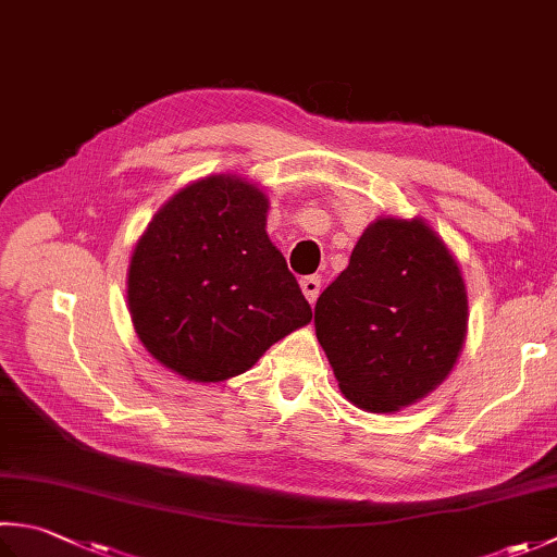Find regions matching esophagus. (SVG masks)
I'll use <instances>...</instances> for the list:
<instances>
[{"mask_svg":"<svg viewBox=\"0 0 557 557\" xmlns=\"http://www.w3.org/2000/svg\"><path fill=\"white\" fill-rule=\"evenodd\" d=\"M301 292H304V297L309 299V304H315V299H319V294H321V277L319 275L304 277L301 280Z\"/></svg>","mask_w":557,"mask_h":557,"instance_id":"esophagus-1","label":"esophagus"}]
</instances>
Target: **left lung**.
<instances>
[{
    "label": "left lung",
    "mask_w": 557,
    "mask_h": 557,
    "mask_svg": "<svg viewBox=\"0 0 557 557\" xmlns=\"http://www.w3.org/2000/svg\"><path fill=\"white\" fill-rule=\"evenodd\" d=\"M313 323L345 398L396 412L456 364L468 325L461 270L424 222L376 220L315 301Z\"/></svg>",
    "instance_id": "left-lung-1"
}]
</instances>
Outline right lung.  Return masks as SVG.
Wrapping results in <instances>:
<instances>
[{"label":"right lung","instance_id":"obj_1","mask_svg":"<svg viewBox=\"0 0 557 557\" xmlns=\"http://www.w3.org/2000/svg\"><path fill=\"white\" fill-rule=\"evenodd\" d=\"M268 198L210 176L161 207L129 260L127 301L147 352L190 381H224L311 321L265 234Z\"/></svg>","mask_w":557,"mask_h":557}]
</instances>
